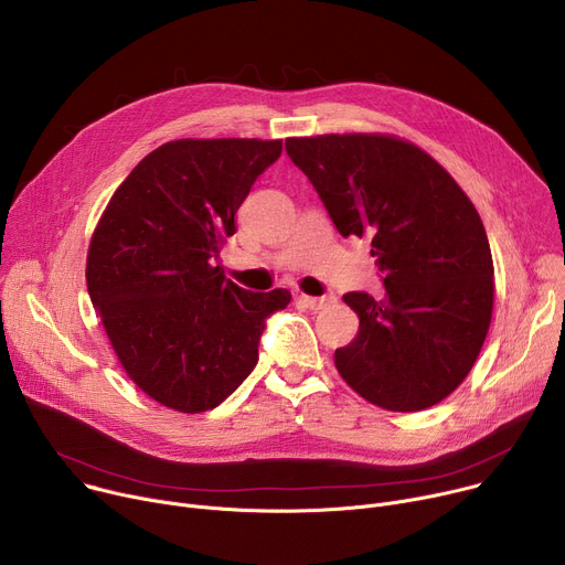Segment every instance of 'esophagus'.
<instances>
[{"mask_svg": "<svg viewBox=\"0 0 565 565\" xmlns=\"http://www.w3.org/2000/svg\"><path fill=\"white\" fill-rule=\"evenodd\" d=\"M299 301L306 306V309L311 311H320V309H327L329 303L335 301L333 295H322V297H309V295H299Z\"/></svg>", "mask_w": 565, "mask_h": 565, "instance_id": "obj_1", "label": "esophagus"}]
</instances>
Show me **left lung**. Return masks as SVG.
Returning <instances> with one entry per match:
<instances>
[{"label": "left lung", "mask_w": 565, "mask_h": 565, "mask_svg": "<svg viewBox=\"0 0 565 565\" xmlns=\"http://www.w3.org/2000/svg\"><path fill=\"white\" fill-rule=\"evenodd\" d=\"M347 236L370 238L385 295L347 292L358 335L340 376L374 405L417 413L471 372L491 324L493 262L467 193L415 143L387 135L286 139Z\"/></svg>", "instance_id": "8db88e82"}]
</instances>
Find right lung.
Returning a JSON list of instances; mask_svg holds the SVG:
<instances>
[{
	"mask_svg": "<svg viewBox=\"0 0 565 565\" xmlns=\"http://www.w3.org/2000/svg\"><path fill=\"white\" fill-rule=\"evenodd\" d=\"M281 141L178 139L146 156L110 198L87 252V290L126 374L150 398L195 415L256 367L284 288L223 277L221 243Z\"/></svg>",
	"mask_w": 565,
	"mask_h": 565,
	"instance_id": "1",
	"label": "right lung"
}]
</instances>
